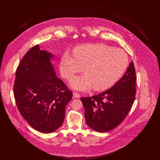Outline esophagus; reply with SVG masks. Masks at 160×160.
I'll list each match as a JSON object with an SVG mask.
<instances>
[{"mask_svg": "<svg viewBox=\"0 0 160 160\" xmlns=\"http://www.w3.org/2000/svg\"><path fill=\"white\" fill-rule=\"evenodd\" d=\"M72 96H73V98H80V94H78V93H77V92H73V93H72Z\"/></svg>", "mask_w": 160, "mask_h": 160, "instance_id": "obj_1", "label": "esophagus"}]
</instances>
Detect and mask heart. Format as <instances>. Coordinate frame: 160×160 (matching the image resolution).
I'll return each mask as SVG.
<instances>
[{
	"instance_id": "b5f03b06",
	"label": "heart",
	"mask_w": 160,
	"mask_h": 160,
	"mask_svg": "<svg viewBox=\"0 0 160 160\" xmlns=\"http://www.w3.org/2000/svg\"><path fill=\"white\" fill-rule=\"evenodd\" d=\"M73 55L62 54L60 71L68 79L83 70L86 74L73 77L70 85L79 91L106 90L113 86L125 72L128 58L121 49L103 44H88L77 47Z\"/></svg>"
}]
</instances>
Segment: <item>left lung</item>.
Segmentation results:
<instances>
[{"instance_id": "8db88e82", "label": "left lung", "mask_w": 160, "mask_h": 160, "mask_svg": "<svg viewBox=\"0 0 160 160\" xmlns=\"http://www.w3.org/2000/svg\"><path fill=\"white\" fill-rule=\"evenodd\" d=\"M136 82V70L131 61L123 76L110 89L92 97L81 98L87 125L101 132L118 127L134 101Z\"/></svg>"}]
</instances>
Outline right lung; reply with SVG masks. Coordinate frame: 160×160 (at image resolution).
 <instances>
[{
  "mask_svg": "<svg viewBox=\"0 0 160 160\" xmlns=\"http://www.w3.org/2000/svg\"><path fill=\"white\" fill-rule=\"evenodd\" d=\"M54 55L33 47L17 68L14 95L20 113L32 128L49 133L62 125L72 92L56 76Z\"/></svg>",
  "mask_w": 160,
  "mask_h": 160,
  "instance_id": "right-lung-1",
  "label": "right lung"
}]
</instances>
